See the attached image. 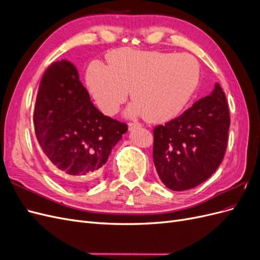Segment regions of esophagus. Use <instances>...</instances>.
I'll use <instances>...</instances> for the list:
<instances>
[{
  "mask_svg": "<svg viewBox=\"0 0 260 260\" xmlns=\"http://www.w3.org/2000/svg\"><path fill=\"white\" fill-rule=\"evenodd\" d=\"M140 127H141V124H140V123H138V122H130V123L128 124V129H129V131H132V130H135V129L140 128Z\"/></svg>",
  "mask_w": 260,
  "mask_h": 260,
  "instance_id": "1",
  "label": "esophagus"
}]
</instances>
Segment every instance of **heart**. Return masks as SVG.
Segmentation results:
<instances>
[{
    "instance_id": "heart-1",
    "label": "heart",
    "mask_w": 260,
    "mask_h": 260,
    "mask_svg": "<svg viewBox=\"0 0 260 260\" xmlns=\"http://www.w3.org/2000/svg\"><path fill=\"white\" fill-rule=\"evenodd\" d=\"M108 64L93 61L86 84L100 111L114 115L127 100L135 101L127 116L154 123L167 122L182 113L193 99L201 79V66L193 55L117 49Z\"/></svg>"
}]
</instances>
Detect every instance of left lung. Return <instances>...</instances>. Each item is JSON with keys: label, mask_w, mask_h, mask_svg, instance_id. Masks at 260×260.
<instances>
[{"label": "left lung", "mask_w": 260, "mask_h": 260, "mask_svg": "<svg viewBox=\"0 0 260 260\" xmlns=\"http://www.w3.org/2000/svg\"><path fill=\"white\" fill-rule=\"evenodd\" d=\"M230 114L219 83L176 119L154 129L153 159L161 182L184 191L206 181L221 164Z\"/></svg>", "instance_id": "obj_1"}]
</instances>
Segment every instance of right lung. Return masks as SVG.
Instances as JSON below:
<instances>
[{"label": "right lung", "mask_w": 260, "mask_h": 260, "mask_svg": "<svg viewBox=\"0 0 260 260\" xmlns=\"http://www.w3.org/2000/svg\"><path fill=\"white\" fill-rule=\"evenodd\" d=\"M36 137L62 183L81 187L94 182L108 156L128 131L92 104L76 66L52 62L39 86L34 113Z\"/></svg>", "instance_id": "obj_1"}]
</instances>
